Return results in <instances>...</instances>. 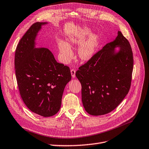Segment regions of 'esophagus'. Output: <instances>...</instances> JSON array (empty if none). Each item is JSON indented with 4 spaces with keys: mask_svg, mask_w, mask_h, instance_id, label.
Returning <instances> with one entry per match:
<instances>
[{
    "mask_svg": "<svg viewBox=\"0 0 149 149\" xmlns=\"http://www.w3.org/2000/svg\"><path fill=\"white\" fill-rule=\"evenodd\" d=\"M71 76H72L73 78H75V76H76V71L74 70V69H71Z\"/></svg>",
    "mask_w": 149,
    "mask_h": 149,
    "instance_id": "esophagus-1",
    "label": "esophagus"
}]
</instances>
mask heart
<instances>
[{
  "instance_id": "obj_1",
  "label": "heart",
  "mask_w": 149,
  "mask_h": 149,
  "mask_svg": "<svg viewBox=\"0 0 149 149\" xmlns=\"http://www.w3.org/2000/svg\"><path fill=\"white\" fill-rule=\"evenodd\" d=\"M90 29H86L84 31L68 38L67 43L60 41L58 43L59 51L61 54L62 60L64 62H68L72 57L73 53L71 45L81 44L77 49V57L82 62H87L94 56L97 49L98 41L97 35H90L85 41L84 39L91 33Z\"/></svg>"
}]
</instances>
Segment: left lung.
I'll return each instance as SVG.
<instances>
[{
	"mask_svg": "<svg viewBox=\"0 0 149 149\" xmlns=\"http://www.w3.org/2000/svg\"><path fill=\"white\" fill-rule=\"evenodd\" d=\"M116 47L120 48L118 52ZM133 68L132 47L118 31L114 41L106 44L76 72L82 86V102L87 112L101 116L116 109L129 92Z\"/></svg>",
	"mask_w": 149,
	"mask_h": 149,
	"instance_id": "8db88e82",
	"label": "left lung"
}]
</instances>
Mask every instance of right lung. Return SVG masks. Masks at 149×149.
Here are the masks:
<instances>
[{
	"label": "right lung",
	"mask_w": 149,
	"mask_h": 149,
	"mask_svg": "<svg viewBox=\"0 0 149 149\" xmlns=\"http://www.w3.org/2000/svg\"><path fill=\"white\" fill-rule=\"evenodd\" d=\"M35 22L20 40L15 56L17 86L24 103L32 112L45 117L57 114L64 88L71 80L70 68L58 63L47 48L35 47L41 26Z\"/></svg>",
	"instance_id": "obj_1"
}]
</instances>
